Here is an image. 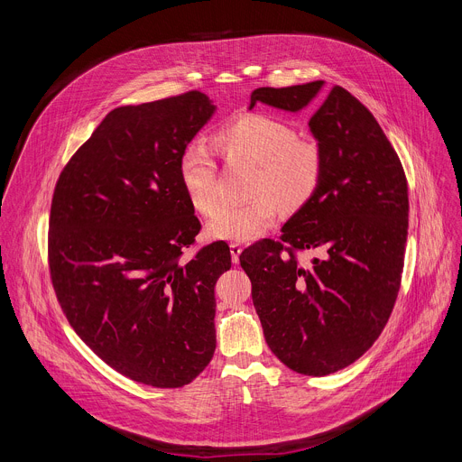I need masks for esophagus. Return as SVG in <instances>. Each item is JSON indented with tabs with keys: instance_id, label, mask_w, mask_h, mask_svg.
Here are the masks:
<instances>
[{
	"instance_id": "1",
	"label": "esophagus",
	"mask_w": 462,
	"mask_h": 462,
	"mask_svg": "<svg viewBox=\"0 0 462 462\" xmlns=\"http://www.w3.org/2000/svg\"><path fill=\"white\" fill-rule=\"evenodd\" d=\"M243 252V246L239 243H230V254H232V261L239 263V254Z\"/></svg>"
}]
</instances>
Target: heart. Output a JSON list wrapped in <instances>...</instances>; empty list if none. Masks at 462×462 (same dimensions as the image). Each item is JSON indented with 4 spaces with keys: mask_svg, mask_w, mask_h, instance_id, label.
<instances>
[{
    "mask_svg": "<svg viewBox=\"0 0 462 462\" xmlns=\"http://www.w3.org/2000/svg\"><path fill=\"white\" fill-rule=\"evenodd\" d=\"M214 146L228 168L252 166L243 207L221 208L217 191V164L212 152L201 144H188L179 157V180L189 207L203 217H212L207 234L214 239L252 241L265 234L285 214L303 210L316 195L325 161L316 141L300 139L296 129L271 115H241L214 137Z\"/></svg>",
    "mask_w": 462,
    "mask_h": 462,
    "instance_id": "obj_1",
    "label": "heart"
}]
</instances>
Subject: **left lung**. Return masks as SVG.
<instances>
[{
    "mask_svg": "<svg viewBox=\"0 0 462 462\" xmlns=\"http://www.w3.org/2000/svg\"><path fill=\"white\" fill-rule=\"evenodd\" d=\"M323 82L259 88L250 97L300 111ZM325 161L312 201L241 255L271 351L292 371L323 376L358 360L397 301L408 239V180L371 111L335 86L309 120ZM319 255L300 263L297 252Z\"/></svg>",
    "mask_w": 462,
    "mask_h": 462,
    "instance_id": "1",
    "label": "left lung"
}]
</instances>
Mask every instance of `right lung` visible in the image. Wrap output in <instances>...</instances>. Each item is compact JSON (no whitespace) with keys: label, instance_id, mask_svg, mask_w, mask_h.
Instances as JSON below:
<instances>
[{"label":"right lung","instance_id":"1","mask_svg":"<svg viewBox=\"0 0 462 462\" xmlns=\"http://www.w3.org/2000/svg\"><path fill=\"white\" fill-rule=\"evenodd\" d=\"M216 106L201 91L106 115L61 170L49 216L56 300L88 347L120 374L182 387L216 351V241L182 259L201 223L179 180V157Z\"/></svg>","mask_w":462,"mask_h":462}]
</instances>
